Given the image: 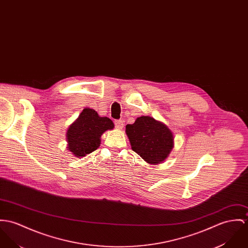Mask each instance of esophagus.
I'll return each mask as SVG.
<instances>
[{"label": "esophagus", "instance_id": "1", "mask_svg": "<svg viewBox=\"0 0 248 248\" xmlns=\"http://www.w3.org/2000/svg\"><path fill=\"white\" fill-rule=\"evenodd\" d=\"M114 125H115L116 129L121 130L124 127V121L123 120H115L114 121Z\"/></svg>", "mask_w": 248, "mask_h": 248}]
</instances>
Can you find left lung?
Returning a JSON list of instances; mask_svg holds the SVG:
<instances>
[{"instance_id": "obj_1", "label": "left lung", "mask_w": 248, "mask_h": 248, "mask_svg": "<svg viewBox=\"0 0 248 248\" xmlns=\"http://www.w3.org/2000/svg\"><path fill=\"white\" fill-rule=\"evenodd\" d=\"M132 150L149 164H160L173 148V135L164 123L151 116L137 117L126 126Z\"/></svg>"}]
</instances>
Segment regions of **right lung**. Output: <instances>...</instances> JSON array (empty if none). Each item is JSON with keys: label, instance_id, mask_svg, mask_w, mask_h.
I'll use <instances>...</instances> for the list:
<instances>
[{"label": "right lung", "instance_id": "1", "mask_svg": "<svg viewBox=\"0 0 248 248\" xmlns=\"http://www.w3.org/2000/svg\"><path fill=\"white\" fill-rule=\"evenodd\" d=\"M113 127L109 117H101L94 110L85 108L68 128L67 149L76 157H84L99 147L100 136Z\"/></svg>", "mask_w": 248, "mask_h": 248}]
</instances>
